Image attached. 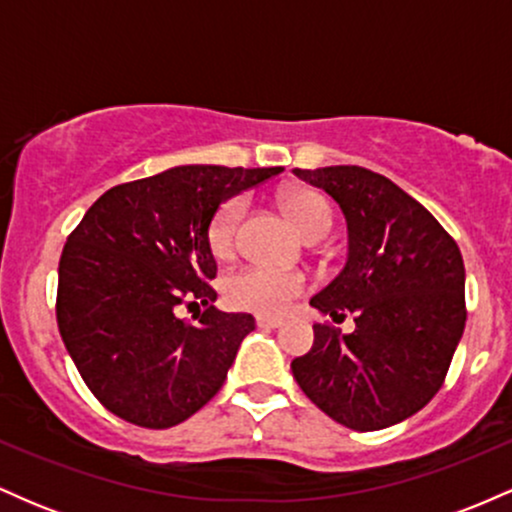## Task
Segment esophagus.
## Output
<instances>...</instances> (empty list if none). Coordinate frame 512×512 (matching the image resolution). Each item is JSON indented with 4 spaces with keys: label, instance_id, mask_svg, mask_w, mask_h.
Here are the masks:
<instances>
[{
    "label": "esophagus",
    "instance_id": "esophagus-1",
    "mask_svg": "<svg viewBox=\"0 0 512 512\" xmlns=\"http://www.w3.org/2000/svg\"><path fill=\"white\" fill-rule=\"evenodd\" d=\"M255 322H257V327H260V330H276V327H281V320H279V317L257 315V317H255Z\"/></svg>",
    "mask_w": 512,
    "mask_h": 512
}]
</instances>
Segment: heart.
I'll return each instance as SVG.
<instances>
[{
  "mask_svg": "<svg viewBox=\"0 0 512 512\" xmlns=\"http://www.w3.org/2000/svg\"><path fill=\"white\" fill-rule=\"evenodd\" d=\"M281 207L289 214L293 226L308 240H320L332 231V204L320 192L293 190L289 195L281 197ZM243 214L245 202L240 197L228 199V202H223L216 209L207 228L211 255L219 257V260H228V257L236 255ZM305 289H308V279L301 272H284V269L252 264V267H243L226 276V281H223V298L236 310L274 317L286 313L291 301L303 296Z\"/></svg>",
  "mask_w": 512,
  "mask_h": 512,
  "instance_id": "1",
  "label": "heart"
}]
</instances>
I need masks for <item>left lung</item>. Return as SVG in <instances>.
Returning <instances> with one entry per match:
<instances>
[{
    "label": "left lung",
    "instance_id": "1",
    "mask_svg": "<svg viewBox=\"0 0 512 512\" xmlns=\"http://www.w3.org/2000/svg\"><path fill=\"white\" fill-rule=\"evenodd\" d=\"M293 173L322 187L349 226V257L310 305L356 330L313 325L315 342L293 358L315 407L354 431H380L431 402L464 332V262L433 214L385 175L361 166Z\"/></svg>",
    "mask_w": 512,
    "mask_h": 512
}]
</instances>
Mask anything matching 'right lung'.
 I'll use <instances>...</instances> for the list:
<instances>
[{"label":"right lung","mask_w":512,"mask_h":512,"mask_svg":"<svg viewBox=\"0 0 512 512\" xmlns=\"http://www.w3.org/2000/svg\"><path fill=\"white\" fill-rule=\"evenodd\" d=\"M276 168L180 166L110 187L69 233L60 257L57 327L88 390L142 428L190 419L221 390L248 313L216 310L211 216ZM205 310L195 326L180 304Z\"/></svg>","instance_id":"add662e5"}]
</instances>
